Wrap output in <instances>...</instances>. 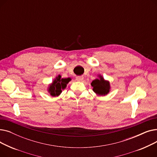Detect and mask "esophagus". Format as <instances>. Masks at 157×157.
Listing matches in <instances>:
<instances>
[{
    "instance_id": "1",
    "label": "esophagus",
    "mask_w": 157,
    "mask_h": 157,
    "mask_svg": "<svg viewBox=\"0 0 157 157\" xmlns=\"http://www.w3.org/2000/svg\"><path fill=\"white\" fill-rule=\"evenodd\" d=\"M76 79L78 81H82L83 80V77H82V76H77L76 78Z\"/></svg>"
}]
</instances>
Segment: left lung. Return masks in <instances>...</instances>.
<instances>
[{"mask_svg": "<svg viewBox=\"0 0 157 157\" xmlns=\"http://www.w3.org/2000/svg\"><path fill=\"white\" fill-rule=\"evenodd\" d=\"M91 85L93 87V91L97 96H105L111 90L109 81L105 80L101 74H98V78L92 81Z\"/></svg>", "mask_w": 157, "mask_h": 157, "instance_id": "obj_1", "label": "left lung"}]
</instances>
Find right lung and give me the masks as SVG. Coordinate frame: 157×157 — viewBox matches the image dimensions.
<instances>
[{
  "label": "right lung",
  "mask_w": 157,
  "mask_h": 157,
  "mask_svg": "<svg viewBox=\"0 0 157 157\" xmlns=\"http://www.w3.org/2000/svg\"><path fill=\"white\" fill-rule=\"evenodd\" d=\"M60 75L57 76L52 81V83L49 85L48 87V92L52 97L59 96L62 90H64L69 82L71 80L70 78H61Z\"/></svg>",
  "instance_id": "right-lung-1"
}]
</instances>
